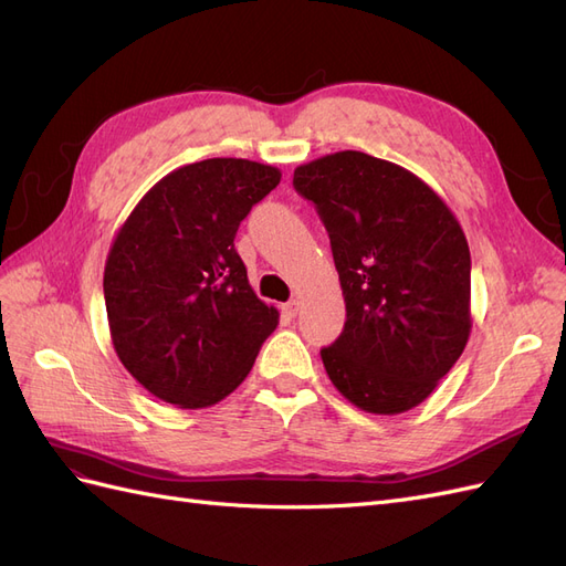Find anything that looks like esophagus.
Here are the masks:
<instances>
[{"label": "esophagus", "instance_id": "1", "mask_svg": "<svg viewBox=\"0 0 566 566\" xmlns=\"http://www.w3.org/2000/svg\"><path fill=\"white\" fill-rule=\"evenodd\" d=\"M281 312H283V316H285V318H295V316H297V312H300V302H297V300H290V302H285V304L281 306Z\"/></svg>", "mask_w": 566, "mask_h": 566}]
</instances>
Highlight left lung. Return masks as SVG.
<instances>
[{
  "label": "left lung",
  "instance_id": "obj_1",
  "mask_svg": "<svg viewBox=\"0 0 566 566\" xmlns=\"http://www.w3.org/2000/svg\"><path fill=\"white\" fill-rule=\"evenodd\" d=\"M293 186L328 231L347 306L345 328L321 349L325 373L368 413L422 403L472 328L458 219L413 172L361 150L300 165Z\"/></svg>",
  "mask_w": 566,
  "mask_h": 566
}]
</instances>
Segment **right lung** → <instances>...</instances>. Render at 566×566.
<instances>
[{
    "instance_id": "right-lung-1",
    "label": "right lung",
    "mask_w": 566,
    "mask_h": 566,
    "mask_svg": "<svg viewBox=\"0 0 566 566\" xmlns=\"http://www.w3.org/2000/svg\"><path fill=\"white\" fill-rule=\"evenodd\" d=\"M281 172L210 158L163 177L117 231L104 271L113 347L153 397L205 408L241 385L279 312L248 283L233 238Z\"/></svg>"
}]
</instances>
